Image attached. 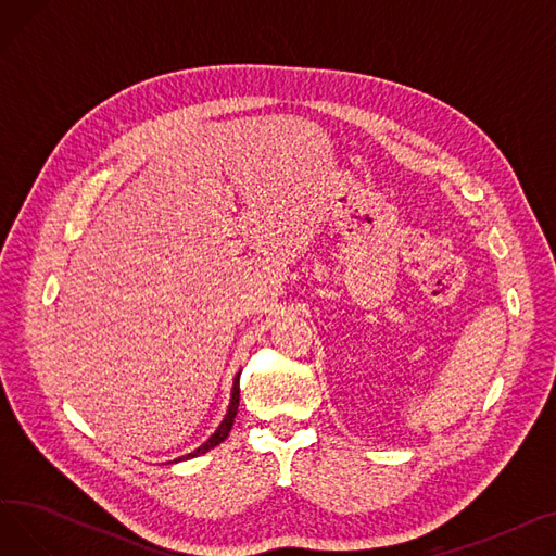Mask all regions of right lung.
Returning <instances> with one entry per match:
<instances>
[{
    "label": "right lung",
    "instance_id": "obj_1",
    "mask_svg": "<svg viewBox=\"0 0 556 556\" xmlns=\"http://www.w3.org/2000/svg\"><path fill=\"white\" fill-rule=\"evenodd\" d=\"M239 376L241 374H237V378H233V388H231V401H229V410H227V415H225V419H223V424L216 428V432L210 437L207 442H204L200 448H195L193 453H189V455H185V457H178L175 462H182V459H191V457H198V455H202V453H207V451H212L214 446H218L220 442H225L227 440V434H229V430H231V426H233V417H237V410H239V392H241V386H239Z\"/></svg>",
    "mask_w": 556,
    "mask_h": 556
}]
</instances>
